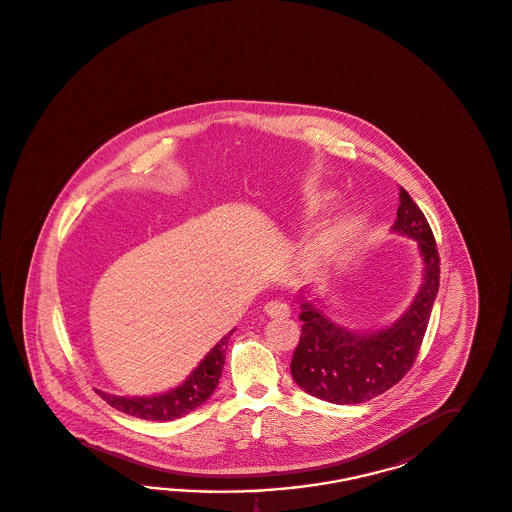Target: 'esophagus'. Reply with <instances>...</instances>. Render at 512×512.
Returning a JSON list of instances; mask_svg holds the SVG:
<instances>
[{"label": "esophagus", "mask_w": 512, "mask_h": 512, "mask_svg": "<svg viewBox=\"0 0 512 512\" xmlns=\"http://www.w3.org/2000/svg\"><path fill=\"white\" fill-rule=\"evenodd\" d=\"M265 314L268 318L272 319L289 318L291 308L282 300H270V302L265 304Z\"/></svg>", "instance_id": "obj_1"}]
</instances>
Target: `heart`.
<instances>
[{"mask_svg":"<svg viewBox=\"0 0 512 512\" xmlns=\"http://www.w3.org/2000/svg\"><path fill=\"white\" fill-rule=\"evenodd\" d=\"M325 200H329V196H323V198H316L310 202V210L316 212L318 208H321L325 204ZM359 229V217L355 213H348L346 217H342L335 227H331L325 232H321L314 246H312V259L316 261H323V259H331L335 257L336 253H340L344 247L348 246L355 238Z\"/></svg>","mask_w":512,"mask_h":512,"instance_id":"obj_1","label":"heart"}]
</instances>
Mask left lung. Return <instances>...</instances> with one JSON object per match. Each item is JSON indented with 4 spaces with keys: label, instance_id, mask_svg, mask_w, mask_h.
Listing matches in <instances>:
<instances>
[{
    "label": "left lung",
    "instance_id": "8db88e82",
    "mask_svg": "<svg viewBox=\"0 0 512 512\" xmlns=\"http://www.w3.org/2000/svg\"><path fill=\"white\" fill-rule=\"evenodd\" d=\"M393 230L418 240L423 283L410 308L393 325L374 333H348L312 302L302 300V333L291 359V374L306 393L335 403L357 405L382 395L412 369L433 302L439 293L441 259L433 230L418 204L399 187V210Z\"/></svg>",
    "mask_w": 512,
    "mask_h": 512
}]
</instances>
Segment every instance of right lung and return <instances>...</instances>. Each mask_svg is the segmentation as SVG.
<instances>
[{
  "label": "right lung",
  "mask_w": 512,
  "mask_h": 512,
  "mask_svg": "<svg viewBox=\"0 0 512 512\" xmlns=\"http://www.w3.org/2000/svg\"><path fill=\"white\" fill-rule=\"evenodd\" d=\"M232 335L223 336L210 353L202 359V363L191 372V376L176 389L155 395V397H117V395H109L100 389H96V393L106 401L107 405L121 410L128 416H136L141 420H153V422H168V420H176L189 412H193L194 408L204 405L213 389L217 388L223 365H225V353H227V344Z\"/></svg>",
  "instance_id": "right-lung-1"
}]
</instances>
